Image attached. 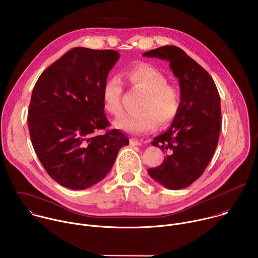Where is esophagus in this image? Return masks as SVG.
<instances>
[{
	"mask_svg": "<svg viewBox=\"0 0 258 258\" xmlns=\"http://www.w3.org/2000/svg\"><path fill=\"white\" fill-rule=\"evenodd\" d=\"M130 143H131L132 146H140V145H142V142L139 141L138 139H135V138H132Z\"/></svg>",
	"mask_w": 258,
	"mask_h": 258,
	"instance_id": "obj_1",
	"label": "esophagus"
}]
</instances>
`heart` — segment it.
I'll list each match as a JSON object with an SVG mask.
<instances>
[{
	"label": "heart",
	"mask_w": 258,
	"mask_h": 258,
	"mask_svg": "<svg viewBox=\"0 0 258 258\" xmlns=\"http://www.w3.org/2000/svg\"><path fill=\"white\" fill-rule=\"evenodd\" d=\"M130 85L145 92L140 110L141 113L125 115L115 121V126L134 135L152 132L157 122L161 125L169 124L180 108L179 91L167 85V79L161 71L148 65L137 64L130 67L123 75ZM123 83L119 76L110 77L102 89L105 109L116 117L123 113L121 97Z\"/></svg>",
	"instance_id": "b5f03b06"
}]
</instances>
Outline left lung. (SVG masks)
Here are the masks:
<instances>
[{
  "instance_id": "left-lung-1",
  "label": "left lung",
  "mask_w": 258,
  "mask_h": 258,
  "mask_svg": "<svg viewBox=\"0 0 258 258\" xmlns=\"http://www.w3.org/2000/svg\"><path fill=\"white\" fill-rule=\"evenodd\" d=\"M143 56L167 60L178 80V113L170 127L152 141L167 155L148 173L165 188L179 190L201 176L214 154L222 124L219 94L209 73L180 48L163 46Z\"/></svg>"
}]
</instances>
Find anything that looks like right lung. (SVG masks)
<instances>
[{"label": "right lung", "instance_id": "add662e5", "mask_svg": "<svg viewBox=\"0 0 258 258\" xmlns=\"http://www.w3.org/2000/svg\"><path fill=\"white\" fill-rule=\"evenodd\" d=\"M119 57L113 50L73 48L42 73L32 90L27 122L33 149L65 188L85 190L102 180L128 145L119 130H107L102 98Z\"/></svg>", "mask_w": 258, "mask_h": 258}]
</instances>
